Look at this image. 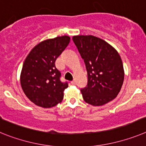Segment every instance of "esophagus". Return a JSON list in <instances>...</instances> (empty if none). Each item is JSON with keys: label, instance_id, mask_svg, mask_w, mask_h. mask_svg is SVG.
<instances>
[{"label": "esophagus", "instance_id": "obj_1", "mask_svg": "<svg viewBox=\"0 0 146 146\" xmlns=\"http://www.w3.org/2000/svg\"><path fill=\"white\" fill-rule=\"evenodd\" d=\"M71 84H73V85H75V84H76V81H75V80L72 81Z\"/></svg>", "mask_w": 146, "mask_h": 146}]
</instances>
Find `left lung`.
<instances>
[{"label": "left lung", "mask_w": 146, "mask_h": 146, "mask_svg": "<svg viewBox=\"0 0 146 146\" xmlns=\"http://www.w3.org/2000/svg\"><path fill=\"white\" fill-rule=\"evenodd\" d=\"M73 41L85 63L88 83L82 89L86 103L103 106L117 97L124 80V70L118 52L101 38L76 35Z\"/></svg>", "instance_id": "8db88e82"}]
</instances>
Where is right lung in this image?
<instances>
[{"mask_svg": "<svg viewBox=\"0 0 146 146\" xmlns=\"http://www.w3.org/2000/svg\"><path fill=\"white\" fill-rule=\"evenodd\" d=\"M70 40L68 36L43 40L26 56L20 73V84L31 102L42 108L61 103L68 83L60 82V72L55 62Z\"/></svg>", "mask_w": 146, "mask_h": 146, "instance_id": "right-lung-1", "label": "right lung"}]
</instances>
